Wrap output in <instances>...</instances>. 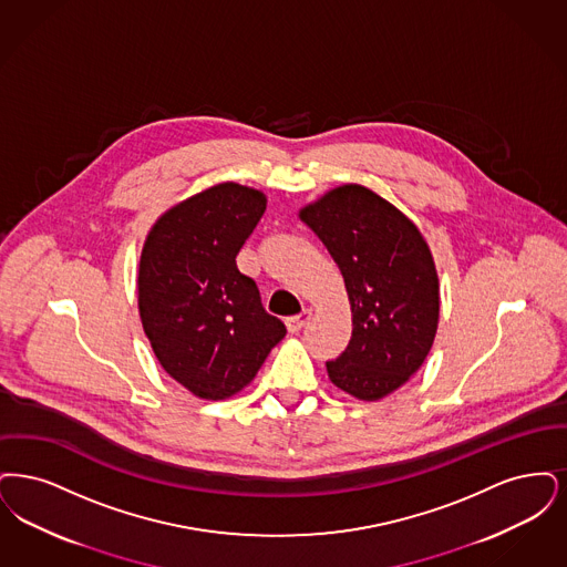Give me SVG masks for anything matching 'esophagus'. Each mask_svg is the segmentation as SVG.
<instances>
[{
    "instance_id": "34e87169",
    "label": "esophagus",
    "mask_w": 567,
    "mask_h": 567,
    "mask_svg": "<svg viewBox=\"0 0 567 567\" xmlns=\"http://www.w3.org/2000/svg\"><path fill=\"white\" fill-rule=\"evenodd\" d=\"M309 320H311V311H309V309H305L302 313H298V316H295V318H288V320H286L288 332H292V334L300 332V330H302V328L309 323Z\"/></svg>"
}]
</instances>
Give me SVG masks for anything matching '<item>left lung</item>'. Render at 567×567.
<instances>
[{"label":"left lung","mask_w":567,"mask_h":567,"mask_svg":"<svg viewBox=\"0 0 567 567\" xmlns=\"http://www.w3.org/2000/svg\"><path fill=\"white\" fill-rule=\"evenodd\" d=\"M346 279L353 313L346 351L326 362L330 381L360 400L392 394L417 372L439 328V275L417 226L360 184L300 209Z\"/></svg>","instance_id":"left-lung-1"}]
</instances>
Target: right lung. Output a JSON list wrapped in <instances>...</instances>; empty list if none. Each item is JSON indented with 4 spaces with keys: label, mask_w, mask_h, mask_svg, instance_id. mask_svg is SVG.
I'll return each mask as SVG.
<instances>
[{
    "label": "right lung",
    "mask_w": 567,
    "mask_h": 567,
    "mask_svg": "<svg viewBox=\"0 0 567 567\" xmlns=\"http://www.w3.org/2000/svg\"><path fill=\"white\" fill-rule=\"evenodd\" d=\"M267 209L260 190L212 186L165 212L140 260V318L161 367L205 400L237 394L286 337L237 254Z\"/></svg>",
    "instance_id": "add662e5"
}]
</instances>
